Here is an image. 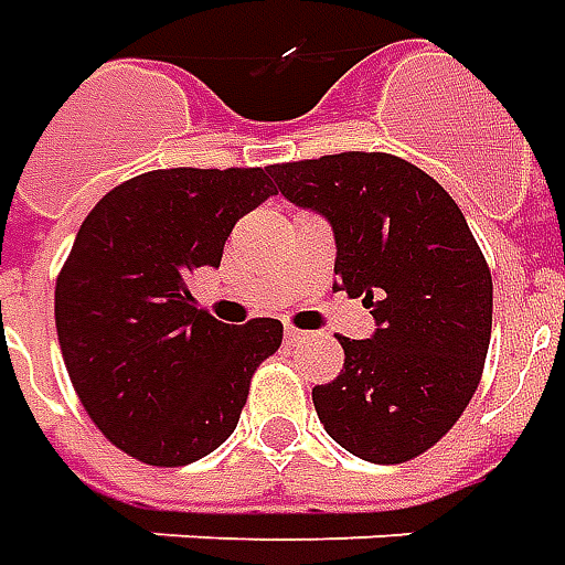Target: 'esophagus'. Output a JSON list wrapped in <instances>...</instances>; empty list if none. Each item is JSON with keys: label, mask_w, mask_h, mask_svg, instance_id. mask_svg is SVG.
<instances>
[{"label": "esophagus", "mask_w": 565, "mask_h": 565, "mask_svg": "<svg viewBox=\"0 0 565 565\" xmlns=\"http://www.w3.org/2000/svg\"><path fill=\"white\" fill-rule=\"evenodd\" d=\"M306 337H309V333H306V331H297V328H287V331H284V340H287L290 347H294V343H302Z\"/></svg>", "instance_id": "obj_1"}]
</instances>
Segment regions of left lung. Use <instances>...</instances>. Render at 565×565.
I'll return each mask as SVG.
<instances>
[{
    "mask_svg": "<svg viewBox=\"0 0 565 565\" xmlns=\"http://www.w3.org/2000/svg\"><path fill=\"white\" fill-rule=\"evenodd\" d=\"M290 203L331 222L333 275L364 297L377 331L340 337V377L315 386L328 436L371 463H402L470 405L492 340V271L433 175L380 151L268 167Z\"/></svg>",
    "mask_w": 565,
    "mask_h": 565,
    "instance_id": "8db88e82",
    "label": "left lung"
}]
</instances>
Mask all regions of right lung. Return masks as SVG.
<instances>
[{
	"label": "right lung",
	"mask_w": 565,
	"mask_h": 565,
	"mask_svg": "<svg viewBox=\"0 0 565 565\" xmlns=\"http://www.w3.org/2000/svg\"><path fill=\"white\" fill-rule=\"evenodd\" d=\"M268 167L153 170L107 191L55 284L67 374L92 424L151 467L206 458L237 427L275 318L222 324L188 290L218 268L234 222L278 194Z\"/></svg>",
	"instance_id": "right-lung-1"
}]
</instances>
